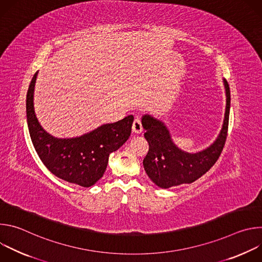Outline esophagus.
Here are the masks:
<instances>
[{"mask_svg": "<svg viewBox=\"0 0 262 262\" xmlns=\"http://www.w3.org/2000/svg\"><path fill=\"white\" fill-rule=\"evenodd\" d=\"M132 129H133V133H135V134H141V133L143 132V126H142V123H141L140 119L136 118V119L134 120Z\"/></svg>", "mask_w": 262, "mask_h": 262, "instance_id": "obj_1", "label": "esophagus"}]
</instances>
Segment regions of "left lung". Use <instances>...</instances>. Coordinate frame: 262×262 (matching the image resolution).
Masks as SVG:
<instances>
[{
  "label": "left lung",
  "instance_id": "1",
  "mask_svg": "<svg viewBox=\"0 0 262 262\" xmlns=\"http://www.w3.org/2000/svg\"><path fill=\"white\" fill-rule=\"evenodd\" d=\"M226 93V107L222 128L215 140L206 148L196 152H188L179 148L172 139L166 123L150 114L142 116V126L146 130L144 137L149 144L143 166L148 175L158 186L169 189L183 183H192L205 174L219 159L225 145L229 113L230 89L223 79Z\"/></svg>",
  "mask_w": 262,
  "mask_h": 262
}]
</instances>
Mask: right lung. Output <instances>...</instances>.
Here are the masks:
<instances>
[{
	"label": "right lung",
	"mask_w": 262,
	"mask_h": 262,
	"mask_svg": "<svg viewBox=\"0 0 262 262\" xmlns=\"http://www.w3.org/2000/svg\"><path fill=\"white\" fill-rule=\"evenodd\" d=\"M37 71L27 93V122L32 143L45 166L57 177L84 188L95 184L103 175L108 157L128 140L134 116L73 138H57L39 123L34 108Z\"/></svg>",
	"instance_id": "obj_1"
}]
</instances>
